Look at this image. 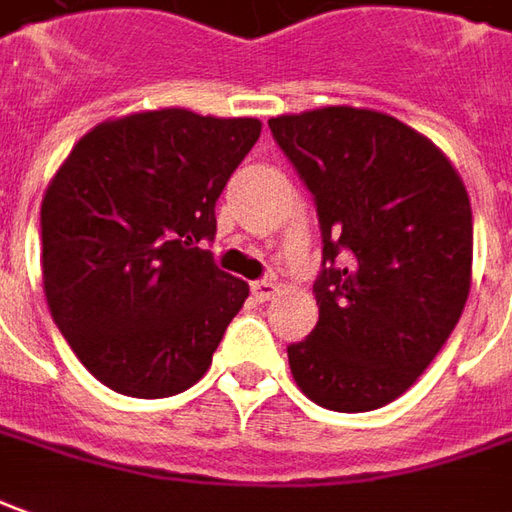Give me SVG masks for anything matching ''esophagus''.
<instances>
[{
	"label": "esophagus",
	"mask_w": 512,
	"mask_h": 512,
	"mask_svg": "<svg viewBox=\"0 0 512 512\" xmlns=\"http://www.w3.org/2000/svg\"><path fill=\"white\" fill-rule=\"evenodd\" d=\"M277 291H280V285L274 283V280H257V283H252V294H255L257 300L266 302L271 300V297H277Z\"/></svg>",
	"instance_id": "34e87169"
}]
</instances>
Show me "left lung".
<instances>
[{"label": "left lung", "instance_id": "left-lung-1", "mask_svg": "<svg viewBox=\"0 0 512 512\" xmlns=\"http://www.w3.org/2000/svg\"><path fill=\"white\" fill-rule=\"evenodd\" d=\"M269 128L314 196L325 243L319 322L288 347L291 375L325 409H381L460 322L474 263L468 190L429 137L384 111L325 106Z\"/></svg>", "mask_w": 512, "mask_h": 512}]
</instances>
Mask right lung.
<instances>
[{"instance_id": "right-lung-1", "label": "right lung", "mask_w": 512, "mask_h": 512, "mask_svg": "<svg viewBox=\"0 0 512 512\" xmlns=\"http://www.w3.org/2000/svg\"><path fill=\"white\" fill-rule=\"evenodd\" d=\"M255 117L137 111L78 139L41 201V280L81 364L120 395L168 398L210 370L249 285L198 243L260 137Z\"/></svg>"}]
</instances>
